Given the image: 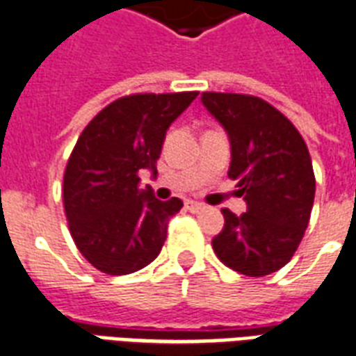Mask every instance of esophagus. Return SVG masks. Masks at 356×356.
Returning a JSON list of instances; mask_svg holds the SVG:
<instances>
[{"mask_svg": "<svg viewBox=\"0 0 356 356\" xmlns=\"http://www.w3.org/2000/svg\"><path fill=\"white\" fill-rule=\"evenodd\" d=\"M186 209H188L190 213H200V211L205 209V205L200 202H186Z\"/></svg>", "mask_w": 356, "mask_h": 356, "instance_id": "esophagus-1", "label": "esophagus"}]
</instances>
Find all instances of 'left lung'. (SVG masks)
<instances>
[{
	"mask_svg": "<svg viewBox=\"0 0 356 356\" xmlns=\"http://www.w3.org/2000/svg\"><path fill=\"white\" fill-rule=\"evenodd\" d=\"M202 102L232 143L227 177L246 202L241 216L222 209L224 229L213 250L246 276L280 270L305 237L316 196L314 168L295 124L259 97L202 93Z\"/></svg>",
	"mask_w": 356,
	"mask_h": 356,
	"instance_id": "8db88e82",
	"label": "left lung"
}]
</instances>
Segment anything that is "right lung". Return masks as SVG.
Instances as JSON below:
<instances>
[{
	"instance_id": "right-lung-1",
	"label": "right lung",
	"mask_w": 356,
	"mask_h": 356,
	"mask_svg": "<svg viewBox=\"0 0 356 356\" xmlns=\"http://www.w3.org/2000/svg\"><path fill=\"white\" fill-rule=\"evenodd\" d=\"M184 93H136L100 110L78 138L63 177L70 235L95 268L121 276L147 267L162 250L168 222L183 202H160L140 190V172L156 175L170 124L196 99Z\"/></svg>"
}]
</instances>
